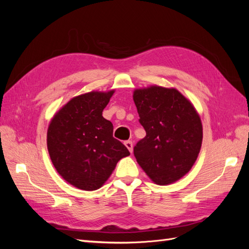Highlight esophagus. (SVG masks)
Returning a JSON list of instances; mask_svg holds the SVG:
<instances>
[{"mask_svg": "<svg viewBox=\"0 0 249 249\" xmlns=\"http://www.w3.org/2000/svg\"><path fill=\"white\" fill-rule=\"evenodd\" d=\"M124 145L126 146V148L130 150V153L133 152V142L131 140H126L124 141Z\"/></svg>", "mask_w": 249, "mask_h": 249, "instance_id": "obj_1", "label": "esophagus"}]
</instances>
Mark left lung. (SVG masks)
Here are the masks:
<instances>
[{
	"mask_svg": "<svg viewBox=\"0 0 249 249\" xmlns=\"http://www.w3.org/2000/svg\"><path fill=\"white\" fill-rule=\"evenodd\" d=\"M133 97L146 132L134 146V156L156 184L175 182L191 169L199 154L202 125L197 112L173 88L137 89Z\"/></svg>",
	"mask_w": 249,
	"mask_h": 249,
	"instance_id": "1",
	"label": "left lung"
}]
</instances>
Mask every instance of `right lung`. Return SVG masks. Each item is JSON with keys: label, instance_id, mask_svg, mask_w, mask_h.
<instances>
[{"label": "right lung", "instance_id": "1", "mask_svg": "<svg viewBox=\"0 0 249 249\" xmlns=\"http://www.w3.org/2000/svg\"><path fill=\"white\" fill-rule=\"evenodd\" d=\"M114 90L73 97L52 119L48 149L56 170L82 190H96L106 182L117 162L130 155L113 137V124L103 117Z\"/></svg>", "mask_w": 249, "mask_h": 249}]
</instances>
